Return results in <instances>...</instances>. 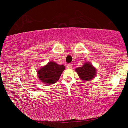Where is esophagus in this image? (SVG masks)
<instances>
[{
  "mask_svg": "<svg viewBox=\"0 0 128 128\" xmlns=\"http://www.w3.org/2000/svg\"><path fill=\"white\" fill-rule=\"evenodd\" d=\"M67 68H68V69H72V64H69L67 65Z\"/></svg>",
  "mask_w": 128,
  "mask_h": 128,
  "instance_id": "34e87169",
  "label": "esophagus"
}]
</instances>
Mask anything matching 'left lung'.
Masks as SVG:
<instances>
[{
	"instance_id": "obj_1",
	"label": "left lung",
	"mask_w": 128,
	"mask_h": 128,
	"mask_svg": "<svg viewBox=\"0 0 128 128\" xmlns=\"http://www.w3.org/2000/svg\"><path fill=\"white\" fill-rule=\"evenodd\" d=\"M75 71L78 74L82 81H90L95 77L96 75V68L88 62H86L83 66L75 69Z\"/></svg>"
}]
</instances>
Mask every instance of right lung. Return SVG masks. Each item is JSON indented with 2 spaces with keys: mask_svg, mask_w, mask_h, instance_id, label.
Returning <instances> with one entry per match:
<instances>
[{
  "mask_svg": "<svg viewBox=\"0 0 128 128\" xmlns=\"http://www.w3.org/2000/svg\"><path fill=\"white\" fill-rule=\"evenodd\" d=\"M66 69L63 65H59L54 62H50L37 71L38 77L46 85H51L59 80L62 73Z\"/></svg>",
  "mask_w": 128,
  "mask_h": 128,
  "instance_id": "1",
  "label": "right lung"
}]
</instances>
